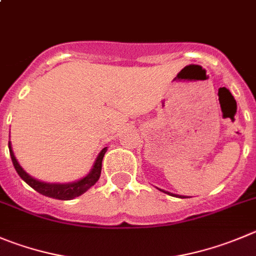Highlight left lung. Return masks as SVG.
<instances>
[{"label": "left lung", "instance_id": "1", "mask_svg": "<svg viewBox=\"0 0 256 256\" xmlns=\"http://www.w3.org/2000/svg\"><path fill=\"white\" fill-rule=\"evenodd\" d=\"M162 192H164V193H166V194H169V196H173V197H179V198H186V197H183V196H179V194H174V193H170V192H168V190H160Z\"/></svg>", "mask_w": 256, "mask_h": 256}]
</instances>
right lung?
<instances>
[{"label": "right lung", "mask_w": 256, "mask_h": 256, "mask_svg": "<svg viewBox=\"0 0 256 256\" xmlns=\"http://www.w3.org/2000/svg\"><path fill=\"white\" fill-rule=\"evenodd\" d=\"M8 149L11 159H12L14 166H15L16 172H18V174L21 176V179H22L24 182L28 183L31 188H34V190H36V192H39L40 194L63 200H73V198L76 197H80V194L87 192L92 186L96 184V182L98 180L100 176H101L102 159H104V152H107V146L101 150V152H100L97 159H96L94 164H93L90 173L86 176H83V178H80V180H76V182L70 183H46L42 182L39 179H35L34 176H31L30 174H28L24 170L22 166H21L20 164H18V162L16 160L15 154H14L12 152V146H11V142H8Z\"/></svg>", "instance_id": "obj_1"}]
</instances>
